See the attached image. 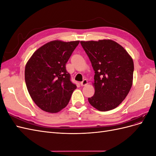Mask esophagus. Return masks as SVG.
I'll list each match as a JSON object with an SVG mask.
<instances>
[{
	"instance_id": "1",
	"label": "esophagus",
	"mask_w": 156,
	"mask_h": 156,
	"mask_svg": "<svg viewBox=\"0 0 156 156\" xmlns=\"http://www.w3.org/2000/svg\"><path fill=\"white\" fill-rule=\"evenodd\" d=\"M80 84H81V86H86L87 84H88V81L87 79H84L83 81Z\"/></svg>"
}]
</instances>
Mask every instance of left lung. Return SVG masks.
Returning a JSON list of instances; mask_svg holds the SVG:
<instances>
[{
	"mask_svg": "<svg viewBox=\"0 0 156 156\" xmlns=\"http://www.w3.org/2000/svg\"><path fill=\"white\" fill-rule=\"evenodd\" d=\"M81 44L95 72V92L88 102L98 111L114 109L124 100L133 84V58L112 40L81 41Z\"/></svg>",
	"mask_w": 156,
	"mask_h": 156,
	"instance_id": "1",
	"label": "left lung"
}]
</instances>
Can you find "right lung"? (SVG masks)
I'll return each mask as SVG.
<instances>
[{"mask_svg": "<svg viewBox=\"0 0 156 156\" xmlns=\"http://www.w3.org/2000/svg\"><path fill=\"white\" fill-rule=\"evenodd\" d=\"M79 40H53L37 49L27 61L25 69L27 88L41 110L56 113L67 106L75 84L66 69Z\"/></svg>", "mask_w": 156, "mask_h": 156, "instance_id": "1", "label": "right lung"}]
</instances>
